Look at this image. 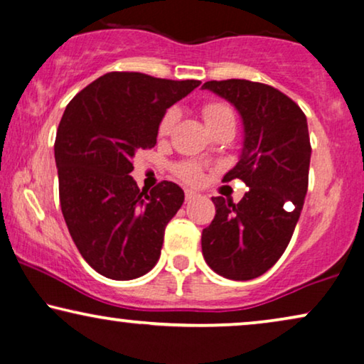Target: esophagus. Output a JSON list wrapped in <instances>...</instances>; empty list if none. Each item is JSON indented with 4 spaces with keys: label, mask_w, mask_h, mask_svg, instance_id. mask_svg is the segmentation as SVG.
<instances>
[{
    "label": "esophagus",
    "mask_w": 364,
    "mask_h": 364,
    "mask_svg": "<svg viewBox=\"0 0 364 364\" xmlns=\"http://www.w3.org/2000/svg\"><path fill=\"white\" fill-rule=\"evenodd\" d=\"M199 196H201V194L193 191V189H186V191H184V198H186V201H193V199H196Z\"/></svg>",
    "instance_id": "obj_1"
}]
</instances>
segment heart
Here are the masks:
<instances>
[{"mask_svg":"<svg viewBox=\"0 0 364 364\" xmlns=\"http://www.w3.org/2000/svg\"><path fill=\"white\" fill-rule=\"evenodd\" d=\"M203 117H204V120H206V125L209 129V127L216 125V124H219V122H223L226 119H234V114H232V110L224 104H208L203 109ZM176 120H178V112L168 110L165 117L161 119V124H160L161 135H168V133L171 132L173 127H175ZM176 175L180 176L181 180H184L186 183H191V184H198L203 180L201 166H199L198 163H193V161L180 163V165L176 166Z\"/></svg>","mask_w":364,"mask_h":364,"instance_id":"heart-1","label":"heart"}]
</instances>
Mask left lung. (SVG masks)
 I'll return each mask as SVG.
<instances>
[{
	"instance_id": "left-lung-1",
	"label": "left lung",
	"mask_w": 364,
	"mask_h": 364,
	"mask_svg": "<svg viewBox=\"0 0 364 364\" xmlns=\"http://www.w3.org/2000/svg\"><path fill=\"white\" fill-rule=\"evenodd\" d=\"M203 89L228 100L242 119L239 161L223 181L237 178L249 186L237 204L211 198L216 216L203 229V255L223 277L250 280L277 262L299 223L309 188V125L294 100L260 82L209 80Z\"/></svg>"
}]
</instances>
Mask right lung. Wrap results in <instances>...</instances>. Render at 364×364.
I'll use <instances>...</instances> for the list:
<instances>
[{
	"label": "right lung",
	"mask_w": 364,
	"mask_h": 364,
	"mask_svg": "<svg viewBox=\"0 0 364 364\" xmlns=\"http://www.w3.org/2000/svg\"><path fill=\"white\" fill-rule=\"evenodd\" d=\"M199 84L109 73L65 107L54 143L60 209L80 255L107 279L141 277L160 259L184 193L171 181L138 189L132 160L156 145L166 109Z\"/></svg>",
	"instance_id": "right-lung-1"
}]
</instances>
